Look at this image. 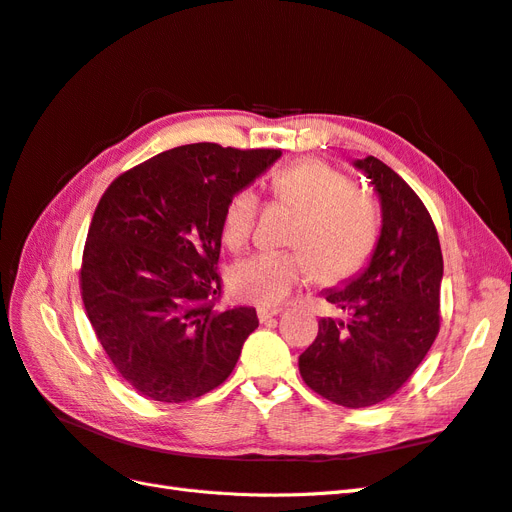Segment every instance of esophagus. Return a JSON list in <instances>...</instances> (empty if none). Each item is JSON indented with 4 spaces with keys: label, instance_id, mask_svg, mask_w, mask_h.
I'll return each mask as SVG.
<instances>
[{
    "label": "esophagus",
    "instance_id": "1",
    "mask_svg": "<svg viewBox=\"0 0 512 512\" xmlns=\"http://www.w3.org/2000/svg\"><path fill=\"white\" fill-rule=\"evenodd\" d=\"M256 314H258L260 322H269L271 318H275L277 314H280V309H277V307H258Z\"/></svg>",
    "mask_w": 512,
    "mask_h": 512
}]
</instances>
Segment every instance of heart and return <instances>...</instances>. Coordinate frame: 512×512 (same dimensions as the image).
<instances>
[{"mask_svg": "<svg viewBox=\"0 0 512 512\" xmlns=\"http://www.w3.org/2000/svg\"><path fill=\"white\" fill-rule=\"evenodd\" d=\"M277 203L297 211L284 252H256L228 271V288L241 301L277 305L316 275L320 284H342L361 273L380 239V211L354 190L342 170L318 158H303L271 175ZM258 196L252 188L232 192L222 209L220 237L237 252L252 235Z\"/></svg>", "mask_w": 512, "mask_h": 512, "instance_id": "heart-1", "label": "heart"}]
</instances>
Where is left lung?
I'll return each mask as SVG.
<instances>
[{"label": "left lung", "mask_w": 512, "mask_h": 512, "mask_svg": "<svg viewBox=\"0 0 512 512\" xmlns=\"http://www.w3.org/2000/svg\"><path fill=\"white\" fill-rule=\"evenodd\" d=\"M382 203V232L369 267L327 301L350 314L322 318L301 356L305 384L344 408L393 397L421 365L440 331L442 250L423 200L374 156L356 160Z\"/></svg>", "instance_id": "left-lung-1"}]
</instances>
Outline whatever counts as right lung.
<instances>
[{
  "instance_id": "right-lung-1",
  "label": "right lung",
  "mask_w": 512,
  "mask_h": 512,
  "mask_svg": "<svg viewBox=\"0 0 512 512\" xmlns=\"http://www.w3.org/2000/svg\"><path fill=\"white\" fill-rule=\"evenodd\" d=\"M280 149L181 145L121 173L91 218L81 297L108 361L134 391L181 404L220 386L256 327L222 297L220 218Z\"/></svg>"
}]
</instances>
